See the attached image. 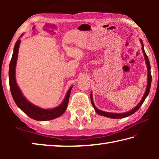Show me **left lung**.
<instances>
[{
	"label": "left lung",
	"instance_id": "1",
	"mask_svg": "<svg viewBox=\"0 0 159 159\" xmlns=\"http://www.w3.org/2000/svg\"><path fill=\"white\" fill-rule=\"evenodd\" d=\"M140 42L142 43V52L144 53V58H145V60H146V64L147 65V70H148V79H147V89L146 91H145V93L143 96V98H142V100L140 101V102L133 109H132L131 111H128V112H126V113H123V114H114V113H109V112H104L103 111H101V110L98 109L97 107L95 106V104H94V102L93 100V95H92V93L90 94V99H91V103H92L93 106L94 107V109H95V111L98 113L99 115L100 116H106V117H108V118H125V117H127L128 116H130L133 114H134V112H136L140 108V107L142 106V104H143V102H144L145 99L147 97V95H149V91H150V87H151V83H152V75H151V66H150V63H149V59H148L147 55H146V53H145V51L144 50V45H143V43H142V40H140Z\"/></svg>",
	"mask_w": 159,
	"mask_h": 159
}]
</instances>
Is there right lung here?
I'll list each match as a JSON object with an SVG mask.
<instances>
[{
	"mask_svg": "<svg viewBox=\"0 0 159 159\" xmlns=\"http://www.w3.org/2000/svg\"><path fill=\"white\" fill-rule=\"evenodd\" d=\"M20 40H17L15 45L14 50L11 60H10V66H9V82H10V92H11L12 96L14 99L15 102L17 104V107L21 111L25 113L26 115H28L31 118H33L36 120H49L54 119L61 115H62L64 111H66L68 106L69 99L70 93L72 87L69 88L68 92L66 93V95L64 98V101L60 106L56 107L52 109H41L36 106H34L31 104L22 95L20 88H18L15 79V66L17 63V54L19 46H20Z\"/></svg>",
	"mask_w": 159,
	"mask_h": 159,
	"instance_id": "right-lung-1",
	"label": "right lung"
}]
</instances>
